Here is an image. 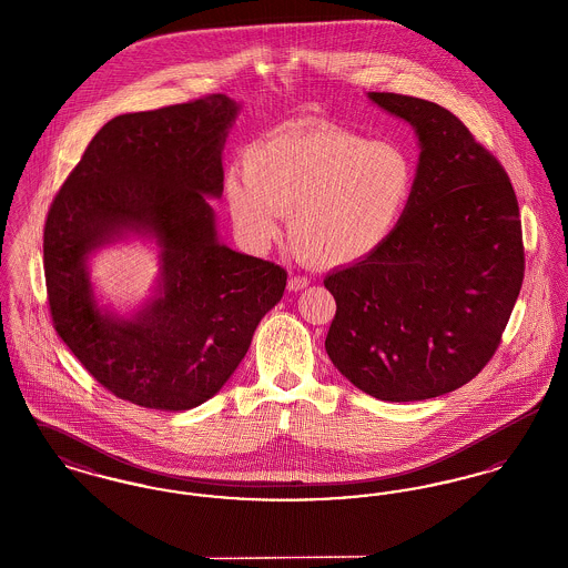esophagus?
I'll return each instance as SVG.
<instances>
[{
    "label": "esophagus",
    "mask_w": 568,
    "mask_h": 568,
    "mask_svg": "<svg viewBox=\"0 0 568 568\" xmlns=\"http://www.w3.org/2000/svg\"><path fill=\"white\" fill-rule=\"evenodd\" d=\"M308 283H311V278H306V276H292L290 283H287V290L290 292H302L304 287H308Z\"/></svg>",
    "instance_id": "esophagus-1"
}]
</instances>
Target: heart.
Segmentation results:
<instances>
[{"label": "heart", "instance_id": "heart-1", "mask_svg": "<svg viewBox=\"0 0 568 568\" xmlns=\"http://www.w3.org/2000/svg\"><path fill=\"white\" fill-rule=\"evenodd\" d=\"M415 179L403 144L297 119L253 142L244 174L230 170L223 191L253 246L271 244L290 213V241L300 255L322 266H349L394 236Z\"/></svg>", "mask_w": 568, "mask_h": 568}]
</instances>
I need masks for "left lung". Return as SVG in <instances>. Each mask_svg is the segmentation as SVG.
Wrapping results in <instances>:
<instances>
[{
	"mask_svg": "<svg viewBox=\"0 0 568 568\" xmlns=\"http://www.w3.org/2000/svg\"><path fill=\"white\" fill-rule=\"evenodd\" d=\"M368 100L415 130L417 179L394 236L325 276L336 300L325 352L373 398L428 400L477 377L500 343L524 281L519 209L456 114L398 93Z\"/></svg>",
	"mask_w": 568,
	"mask_h": 568,
	"instance_id": "obj_1",
	"label": "left lung"
}]
</instances>
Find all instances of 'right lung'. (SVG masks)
Listing matches in <instances>:
<instances>
[{"label":"right lung","mask_w":568,"mask_h":568,"mask_svg":"<svg viewBox=\"0 0 568 568\" xmlns=\"http://www.w3.org/2000/svg\"><path fill=\"white\" fill-rule=\"evenodd\" d=\"M241 104L209 95L110 119L57 193L44 225L54 329L121 400L190 410L213 398L278 304L287 272L219 241L223 146ZM130 237L159 248L161 274L138 310L99 304L88 262Z\"/></svg>","instance_id":"1"}]
</instances>
